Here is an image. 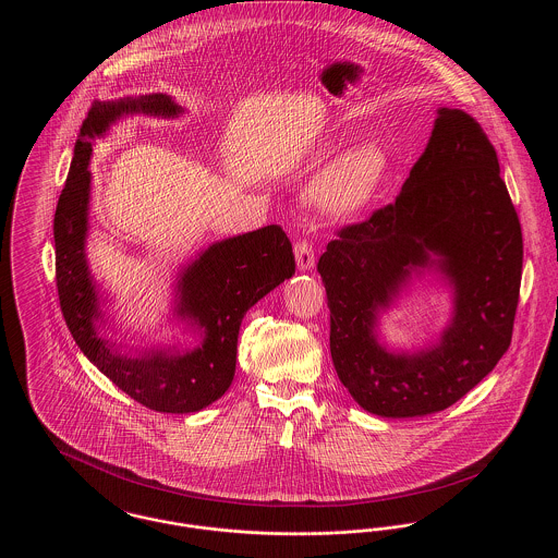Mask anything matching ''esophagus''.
<instances>
[{"mask_svg":"<svg viewBox=\"0 0 558 558\" xmlns=\"http://www.w3.org/2000/svg\"><path fill=\"white\" fill-rule=\"evenodd\" d=\"M294 259H296V267H299L301 271H310L312 267L316 266V253H314L312 242L299 240V242L294 244Z\"/></svg>","mask_w":558,"mask_h":558,"instance_id":"1","label":"esophagus"}]
</instances>
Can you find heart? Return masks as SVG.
Returning a JSON list of instances; mask_svg holds the SVG:
<instances>
[{"label":"heart","instance_id":"obj_1","mask_svg":"<svg viewBox=\"0 0 558 558\" xmlns=\"http://www.w3.org/2000/svg\"><path fill=\"white\" fill-rule=\"evenodd\" d=\"M380 182V165L372 155H355L341 162L322 190L324 205L337 215L362 211Z\"/></svg>","mask_w":558,"mask_h":558}]
</instances>
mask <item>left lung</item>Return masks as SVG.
Instances as JSON below:
<instances>
[{"label": "left lung", "instance_id": "1", "mask_svg": "<svg viewBox=\"0 0 558 558\" xmlns=\"http://www.w3.org/2000/svg\"><path fill=\"white\" fill-rule=\"evenodd\" d=\"M425 270L452 289V318L416 352L379 343L377 319ZM318 271L332 364L351 398L383 418L441 412L496 368L512 339L521 223L477 121L437 108L425 153L396 203L328 242Z\"/></svg>", "mask_w": 558, "mask_h": 558}]
</instances>
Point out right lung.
I'll return each instance as SVG.
<instances>
[{
	"instance_id": "right-lung-1",
	"label": "right lung",
	"mask_w": 558,
	"mask_h": 558,
	"mask_svg": "<svg viewBox=\"0 0 558 558\" xmlns=\"http://www.w3.org/2000/svg\"><path fill=\"white\" fill-rule=\"evenodd\" d=\"M184 112L171 96L148 94L96 102L89 108L64 190L53 215L56 287L66 326L87 360L137 403L167 414H187L221 398L236 372L244 314L294 274L291 240L280 226H266L217 240L178 271L173 316L198 332V345L142 347L121 351L105 335L107 296L87 264L92 142L130 114L175 119Z\"/></svg>"
}]
</instances>
